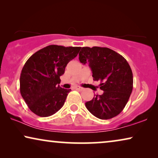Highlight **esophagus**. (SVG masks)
<instances>
[{"label":"esophagus","mask_w":158,"mask_h":158,"mask_svg":"<svg viewBox=\"0 0 158 158\" xmlns=\"http://www.w3.org/2000/svg\"><path fill=\"white\" fill-rule=\"evenodd\" d=\"M75 89L79 90H83L84 88H82V87H80V86H76V87H75Z\"/></svg>","instance_id":"esophagus-1"}]
</instances>
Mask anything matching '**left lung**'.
Masks as SVG:
<instances>
[{
  "label": "left lung",
  "mask_w": 158,
  "mask_h": 158,
  "mask_svg": "<svg viewBox=\"0 0 158 158\" xmlns=\"http://www.w3.org/2000/svg\"><path fill=\"white\" fill-rule=\"evenodd\" d=\"M81 63L88 62L94 81H100L102 95L85 103L87 109L100 119H109L123 111L133 88L132 71L126 59L107 47H84L79 53Z\"/></svg>",
  "instance_id": "obj_1"
}]
</instances>
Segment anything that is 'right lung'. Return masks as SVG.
Returning <instances> with one entry per match:
<instances>
[{"label": "right lung", "mask_w": 158, "mask_h": 158, "mask_svg": "<svg viewBox=\"0 0 158 158\" xmlns=\"http://www.w3.org/2000/svg\"><path fill=\"white\" fill-rule=\"evenodd\" d=\"M81 47L49 45L30 57L20 76V92L29 109L39 116L53 115L63 106L70 89L59 85L60 77Z\"/></svg>", "instance_id": "obj_1"}]
</instances>
